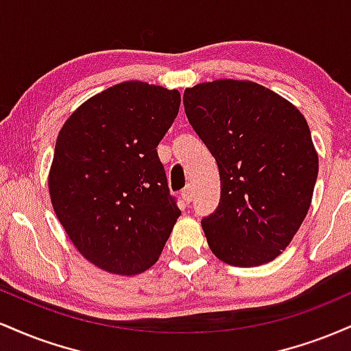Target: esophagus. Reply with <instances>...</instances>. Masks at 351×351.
Instances as JSON below:
<instances>
[{
	"instance_id": "esophagus-1",
	"label": "esophagus",
	"mask_w": 351,
	"mask_h": 351,
	"mask_svg": "<svg viewBox=\"0 0 351 351\" xmlns=\"http://www.w3.org/2000/svg\"><path fill=\"white\" fill-rule=\"evenodd\" d=\"M193 196H195V193H193L191 186H186L181 191V198H183V201H186V203H191Z\"/></svg>"
}]
</instances>
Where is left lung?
Returning <instances> with one entry per match:
<instances>
[{"mask_svg": "<svg viewBox=\"0 0 351 351\" xmlns=\"http://www.w3.org/2000/svg\"><path fill=\"white\" fill-rule=\"evenodd\" d=\"M184 112L216 158L217 209L201 221L211 252L236 267L271 263L307 216L318 155L293 104L251 80L188 87Z\"/></svg>", "mask_w": 351, "mask_h": 351, "instance_id": "8db88e82", "label": "left lung"}]
</instances>
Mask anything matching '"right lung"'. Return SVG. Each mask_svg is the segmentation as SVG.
Instances as JSON below:
<instances>
[{
  "label": "right lung",
  "instance_id": "add662e5",
  "mask_svg": "<svg viewBox=\"0 0 351 351\" xmlns=\"http://www.w3.org/2000/svg\"><path fill=\"white\" fill-rule=\"evenodd\" d=\"M180 104L176 88L127 80L87 99L60 128L47 176L52 208L102 271L150 269L181 215L156 155Z\"/></svg>",
  "mask_w": 351,
  "mask_h": 351
}]
</instances>
